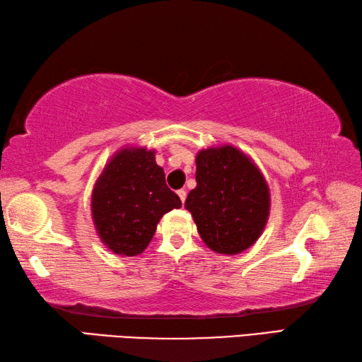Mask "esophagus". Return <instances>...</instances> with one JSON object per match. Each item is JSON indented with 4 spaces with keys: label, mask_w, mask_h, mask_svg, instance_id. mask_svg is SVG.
Returning <instances> with one entry per match:
<instances>
[{
    "label": "esophagus",
    "mask_w": 362,
    "mask_h": 362,
    "mask_svg": "<svg viewBox=\"0 0 362 362\" xmlns=\"http://www.w3.org/2000/svg\"><path fill=\"white\" fill-rule=\"evenodd\" d=\"M177 194H179V198H180V201L182 202H185V199H187V192H185V189H179V192H177Z\"/></svg>",
    "instance_id": "obj_1"
}]
</instances>
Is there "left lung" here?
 <instances>
[{
  "label": "left lung",
  "mask_w": 362,
  "mask_h": 362,
  "mask_svg": "<svg viewBox=\"0 0 362 362\" xmlns=\"http://www.w3.org/2000/svg\"><path fill=\"white\" fill-rule=\"evenodd\" d=\"M185 207L210 250L238 255L252 247L269 218L271 194L258 166L233 146L196 155V188Z\"/></svg>",
  "instance_id": "8db88e82"
}]
</instances>
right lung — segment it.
Listing matches in <instances>:
<instances>
[{"label":"right lung","instance_id":"add662e5","mask_svg":"<svg viewBox=\"0 0 362 362\" xmlns=\"http://www.w3.org/2000/svg\"><path fill=\"white\" fill-rule=\"evenodd\" d=\"M182 207L166 185L155 152L144 147L118 150L103 169L91 194V216L98 235L110 252L141 255L164 214Z\"/></svg>","mask_w":362,"mask_h":362}]
</instances>
